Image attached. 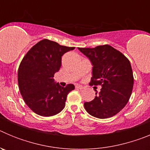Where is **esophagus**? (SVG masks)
<instances>
[{"mask_svg": "<svg viewBox=\"0 0 150 150\" xmlns=\"http://www.w3.org/2000/svg\"><path fill=\"white\" fill-rule=\"evenodd\" d=\"M76 88H78V89H83V86H82L80 85H76Z\"/></svg>", "mask_w": 150, "mask_h": 150, "instance_id": "1", "label": "esophagus"}]
</instances>
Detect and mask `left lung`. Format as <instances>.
Masks as SVG:
<instances>
[{"label":"left lung","instance_id":"obj_1","mask_svg":"<svg viewBox=\"0 0 150 150\" xmlns=\"http://www.w3.org/2000/svg\"><path fill=\"white\" fill-rule=\"evenodd\" d=\"M78 50L93 66L90 84L101 86L93 100L85 102V109L99 119L115 116L126 105L133 89V72L129 60L110 45Z\"/></svg>","mask_w":150,"mask_h":150}]
</instances>
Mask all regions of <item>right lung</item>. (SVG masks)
Segmentation results:
<instances>
[{
  "label": "right lung",
  "instance_id": "obj_1",
  "mask_svg": "<svg viewBox=\"0 0 150 150\" xmlns=\"http://www.w3.org/2000/svg\"><path fill=\"white\" fill-rule=\"evenodd\" d=\"M74 49L44 39L22 59L18 71V88L25 104L37 114L54 116L65 107L67 95L75 86H61L53 77L62 65V55Z\"/></svg>",
  "mask_w": 150,
  "mask_h": 150
}]
</instances>
